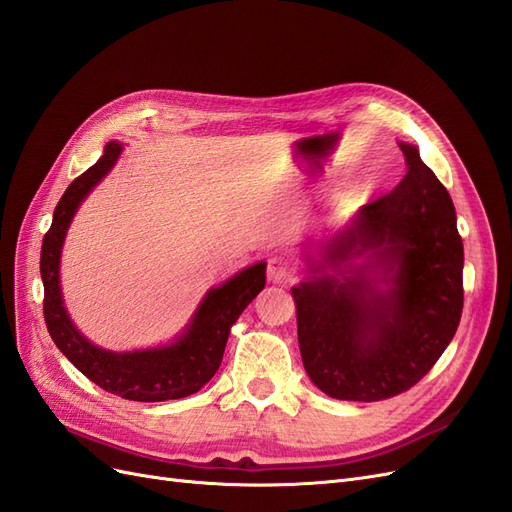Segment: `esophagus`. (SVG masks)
<instances>
[{"label": "esophagus", "instance_id": "1", "mask_svg": "<svg viewBox=\"0 0 512 512\" xmlns=\"http://www.w3.org/2000/svg\"><path fill=\"white\" fill-rule=\"evenodd\" d=\"M294 273V262L286 254H271L267 258V277L275 284L288 282Z\"/></svg>", "mask_w": 512, "mask_h": 512}]
</instances>
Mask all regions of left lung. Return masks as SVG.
I'll return each instance as SVG.
<instances>
[{"instance_id": "left-lung-1", "label": "left lung", "mask_w": 512, "mask_h": 512, "mask_svg": "<svg viewBox=\"0 0 512 512\" xmlns=\"http://www.w3.org/2000/svg\"><path fill=\"white\" fill-rule=\"evenodd\" d=\"M399 147L406 177L337 232L312 273L367 260L292 288L305 371L333 399L380 401L412 389L459 327L463 243L453 200L414 145Z\"/></svg>"}]
</instances>
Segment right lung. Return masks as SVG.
Wrapping results in <instances>:
<instances>
[{"instance_id": "right-lung-1", "label": "right lung", "mask_w": 512, "mask_h": 512, "mask_svg": "<svg viewBox=\"0 0 512 512\" xmlns=\"http://www.w3.org/2000/svg\"><path fill=\"white\" fill-rule=\"evenodd\" d=\"M121 145L108 143L104 156L76 177L53 213V224L46 230L40 252V275L44 284V322L55 346L68 361L100 389L132 401H166L188 397L213 378L218 371L230 327L243 309L265 288V262L237 273L220 288L209 290L196 314L175 344L153 350L108 352L74 329L66 314L59 288V256L66 230L74 211L96 183L111 170L119 158Z\"/></svg>"}]
</instances>
